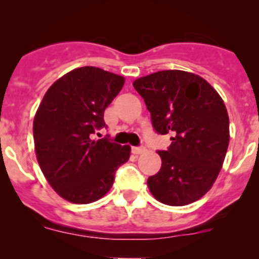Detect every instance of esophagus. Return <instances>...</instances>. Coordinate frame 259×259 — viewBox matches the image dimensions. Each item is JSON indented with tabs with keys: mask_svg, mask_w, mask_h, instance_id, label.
Instances as JSON below:
<instances>
[{
	"mask_svg": "<svg viewBox=\"0 0 259 259\" xmlns=\"http://www.w3.org/2000/svg\"><path fill=\"white\" fill-rule=\"evenodd\" d=\"M132 151H133V153H134V154H137V155H139V154L145 153L146 148H145V146H133Z\"/></svg>",
	"mask_w": 259,
	"mask_h": 259,
	"instance_id": "1",
	"label": "esophagus"
}]
</instances>
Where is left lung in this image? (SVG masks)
<instances>
[{
    "instance_id": "obj_1",
    "label": "left lung",
    "mask_w": 259,
    "mask_h": 259,
    "mask_svg": "<svg viewBox=\"0 0 259 259\" xmlns=\"http://www.w3.org/2000/svg\"><path fill=\"white\" fill-rule=\"evenodd\" d=\"M158 134L171 144L159 150L161 168L149 177L156 200L180 207L195 202L215 182L229 144V117L219 94L203 77L164 70L134 81Z\"/></svg>"
}]
</instances>
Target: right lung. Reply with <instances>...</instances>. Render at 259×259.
I'll return each instance as SVG.
<instances>
[{
  "instance_id": "add662e5",
  "label": "right lung",
  "mask_w": 259,
  "mask_h": 259,
  "mask_svg": "<svg viewBox=\"0 0 259 259\" xmlns=\"http://www.w3.org/2000/svg\"><path fill=\"white\" fill-rule=\"evenodd\" d=\"M125 79L94 66L67 72L51 85L33 120L37 161L55 192L76 204L100 199L113 187L115 171L129 160L130 146L93 140L106 127L104 111Z\"/></svg>"
}]
</instances>
